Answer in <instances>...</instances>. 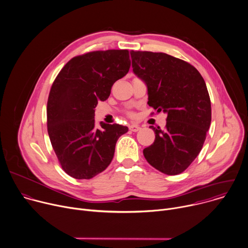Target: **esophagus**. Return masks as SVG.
Wrapping results in <instances>:
<instances>
[{
	"instance_id": "obj_1",
	"label": "esophagus",
	"mask_w": 248,
	"mask_h": 248,
	"mask_svg": "<svg viewBox=\"0 0 248 248\" xmlns=\"http://www.w3.org/2000/svg\"><path fill=\"white\" fill-rule=\"evenodd\" d=\"M129 129L132 131V132H138L140 130V127L138 126V125H131L129 126Z\"/></svg>"
}]
</instances>
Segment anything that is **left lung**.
Returning <instances> with one entry per match:
<instances>
[{"label":"left lung","instance_id":"left-lung-1","mask_svg":"<svg viewBox=\"0 0 248 248\" xmlns=\"http://www.w3.org/2000/svg\"><path fill=\"white\" fill-rule=\"evenodd\" d=\"M131 57L134 73L147 85V104L168 114L165 130L150 126L155 140L143 155L161 172L179 174L202 150L211 122L205 82L195 67L169 54L132 50Z\"/></svg>","mask_w":248,"mask_h":248}]
</instances>
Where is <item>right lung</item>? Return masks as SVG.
<instances>
[{
  "label": "right lung",
  "instance_id": "add662e5",
  "mask_svg": "<svg viewBox=\"0 0 248 248\" xmlns=\"http://www.w3.org/2000/svg\"><path fill=\"white\" fill-rule=\"evenodd\" d=\"M127 49L88 52L72 58L60 71L47 100V132L62 169L77 179H90L110 164L126 126L101 123L95 108L106 101L113 83L129 72Z\"/></svg>",
  "mask_w": 248,
  "mask_h": 248
}]
</instances>
